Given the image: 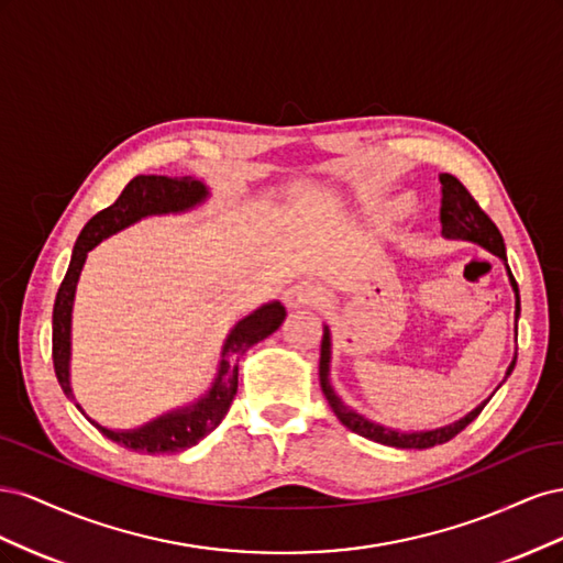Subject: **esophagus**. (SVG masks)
Returning <instances> with one entry per match:
<instances>
[{
    "mask_svg": "<svg viewBox=\"0 0 563 563\" xmlns=\"http://www.w3.org/2000/svg\"><path fill=\"white\" fill-rule=\"evenodd\" d=\"M282 300L286 308L298 310V308H312L319 300V288L310 282H298L294 286H288L282 294Z\"/></svg>",
    "mask_w": 563,
    "mask_h": 563,
    "instance_id": "34e87169",
    "label": "esophagus"
}]
</instances>
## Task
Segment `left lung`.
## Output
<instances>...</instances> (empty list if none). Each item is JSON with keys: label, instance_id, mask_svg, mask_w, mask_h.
Wrapping results in <instances>:
<instances>
[{"label": "left lung", "instance_id": "obj_1", "mask_svg": "<svg viewBox=\"0 0 563 563\" xmlns=\"http://www.w3.org/2000/svg\"><path fill=\"white\" fill-rule=\"evenodd\" d=\"M441 234L446 236V240H455V242H472L476 246L486 249L488 253L498 255V258L505 263L507 269V277H509V286H512L515 291V329H517V321L521 314V300H519V286L512 277V269L507 265V253H505V242H503V234L496 228V223L479 209V203L474 201V197L467 192V187L460 183L455 176L451 174H441ZM333 345V338H331V329L329 323L323 327V338H321V356H319V385L323 397H327L331 411L335 413V418L345 424L347 430H352L354 434H360L364 439L371 441H378L383 446H395V449H432L439 444H446L449 439H453L457 432H463L467 424L482 413V408L488 404L482 401L476 408L467 416H463L460 420L444 424V428H434V430H395V428H387V424H380L376 420H368L366 416L356 413L352 406H347L343 399L338 397V391L331 385V347ZM517 364V354L512 356V362H509L507 371H505V378L503 383L509 378V373L515 371ZM500 383V385H503ZM498 385V387H500ZM496 387V389H498Z\"/></svg>", "mask_w": 563, "mask_h": 563}]
</instances>
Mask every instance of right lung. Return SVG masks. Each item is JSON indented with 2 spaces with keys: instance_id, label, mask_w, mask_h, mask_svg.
I'll return each mask as SVG.
<instances>
[{
  "instance_id": "obj_1",
  "label": "right lung",
  "mask_w": 563,
  "mask_h": 563,
  "mask_svg": "<svg viewBox=\"0 0 563 563\" xmlns=\"http://www.w3.org/2000/svg\"><path fill=\"white\" fill-rule=\"evenodd\" d=\"M209 197V185L192 176H135L112 207L96 213L79 232L77 244L73 249L70 267L65 272V279L54 302V368L65 397L70 399L84 416H87V411H84L81 404L75 399V389L70 380V360L75 294L89 251H93L100 242H106L108 236L135 225L143 218L180 216L201 207ZM284 319V305L279 300H269L236 321L230 329L223 347H220L218 368L209 389L195 401L172 408V411L152 418L150 422L133 430H112L89 416L87 420L96 424V430L110 441H114V444L131 449L135 453L159 455L192 449L203 437L211 434L228 416L230 404L236 395V383H240V356L255 343H261V340L275 333Z\"/></svg>"
}]
</instances>
